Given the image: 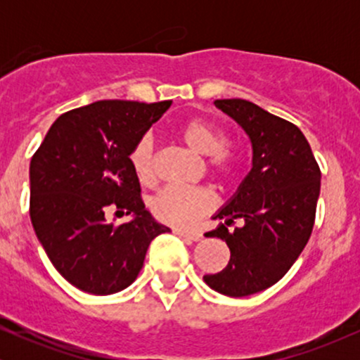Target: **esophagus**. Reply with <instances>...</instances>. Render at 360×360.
<instances>
[{"instance_id": "34e87169", "label": "esophagus", "mask_w": 360, "mask_h": 360, "mask_svg": "<svg viewBox=\"0 0 360 360\" xmlns=\"http://www.w3.org/2000/svg\"><path fill=\"white\" fill-rule=\"evenodd\" d=\"M174 233L179 235V237L188 238V240H193V242H198V240H201V238H203V233H201V232H193V230L176 229Z\"/></svg>"}]
</instances>
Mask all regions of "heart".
Returning <instances> with one entry per match:
<instances>
[{
	"instance_id": "heart-1",
	"label": "heart",
	"mask_w": 360,
	"mask_h": 360,
	"mask_svg": "<svg viewBox=\"0 0 360 360\" xmlns=\"http://www.w3.org/2000/svg\"><path fill=\"white\" fill-rule=\"evenodd\" d=\"M177 137L201 155H208V167L223 183H230L238 174V157L226 146V135L220 127L206 118L186 120L177 127ZM131 171L142 184H152L155 179L154 140L142 137L128 154ZM217 205V198L210 188H179L169 186L152 200V213L157 220L167 225L186 229L210 213Z\"/></svg>"
}]
</instances>
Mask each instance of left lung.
<instances>
[{
	"instance_id": "1",
	"label": "left lung",
	"mask_w": 360,
	"mask_h": 360,
	"mask_svg": "<svg viewBox=\"0 0 360 360\" xmlns=\"http://www.w3.org/2000/svg\"><path fill=\"white\" fill-rule=\"evenodd\" d=\"M214 106L243 128L252 143V169L237 193L214 214L220 223L206 237L226 242L230 260L203 276L214 291L232 298L271 288L291 269L311 235L321 172L303 131L291 122L245 100H217Z\"/></svg>"
}]
</instances>
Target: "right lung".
<instances>
[{
  "label": "right lung",
  "instance_id": "1",
  "mask_svg": "<svg viewBox=\"0 0 360 360\" xmlns=\"http://www.w3.org/2000/svg\"><path fill=\"white\" fill-rule=\"evenodd\" d=\"M172 101L103 100L60 115L30 162V220L59 274L91 295L130 286L157 235L128 154ZM131 214L105 221L108 207Z\"/></svg>",
  "mask_w": 360,
  "mask_h": 360
}]
</instances>
